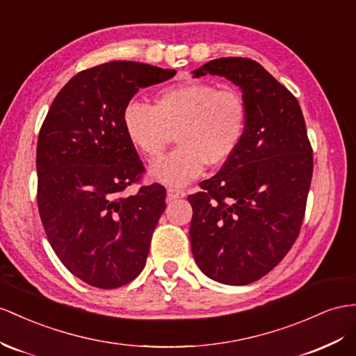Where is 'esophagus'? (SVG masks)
I'll list each match as a JSON object with an SVG mask.
<instances>
[{"instance_id": "obj_1", "label": "esophagus", "mask_w": 356, "mask_h": 356, "mask_svg": "<svg viewBox=\"0 0 356 356\" xmlns=\"http://www.w3.org/2000/svg\"><path fill=\"white\" fill-rule=\"evenodd\" d=\"M186 194L181 189L177 188H168L167 189V198L168 200H176V198H184Z\"/></svg>"}]
</instances>
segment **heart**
Here are the masks:
<instances>
[{"instance_id":"heart-1","label":"heart","mask_w":356,"mask_h":356,"mask_svg":"<svg viewBox=\"0 0 356 356\" xmlns=\"http://www.w3.org/2000/svg\"><path fill=\"white\" fill-rule=\"evenodd\" d=\"M127 140L145 158H156L175 138L176 150L152 163L149 175L168 186L197 179L207 163L221 167L243 140L247 105L234 88L184 81L161 88L153 105L131 100L122 113Z\"/></svg>"}]
</instances>
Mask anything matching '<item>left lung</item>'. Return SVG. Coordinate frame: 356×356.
I'll return each mask as SVG.
<instances>
[{
    "label": "left lung",
    "instance_id": "1",
    "mask_svg": "<svg viewBox=\"0 0 356 356\" xmlns=\"http://www.w3.org/2000/svg\"><path fill=\"white\" fill-rule=\"evenodd\" d=\"M193 74L232 81L247 105L239 149L188 197L198 268L222 284L245 286L275 268L298 238L313 177L312 144L296 97L257 61L216 58Z\"/></svg>",
    "mask_w": 356,
    "mask_h": 356
}]
</instances>
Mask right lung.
<instances>
[{"label": "right lung", "mask_w": 356, "mask_h": 356, "mask_svg": "<svg viewBox=\"0 0 356 356\" xmlns=\"http://www.w3.org/2000/svg\"><path fill=\"white\" fill-rule=\"evenodd\" d=\"M175 75L136 61L86 69L60 90L40 127L35 167L43 229L63 265L93 287H122L145 266L165 188L153 184L123 195L144 165L122 113L140 88Z\"/></svg>", "instance_id": "obj_1"}]
</instances>
